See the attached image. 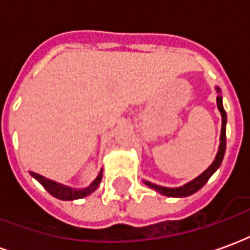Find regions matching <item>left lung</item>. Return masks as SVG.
I'll return each mask as SVG.
<instances>
[{
	"label": "left lung",
	"mask_w": 250,
	"mask_h": 250,
	"mask_svg": "<svg viewBox=\"0 0 250 250\" xmlns=\"http://www.w3.org/2000/svg\"><path fill=\"white\" fill-rule=\"evenodd\" d=\"M215 91L218 93V96H217V107H218L221 118H222V125H221L220 146H218V151H217V155H215L213 163L205 170L204 173L199 174L197 178L191 179L190 182L182 185V186H179V188H166V186H159V185L152 184V182H148V181H143L148 188H154L155 191L161 193L162 195H166V197H175V198L188 197V195H191V194H194L195 191H198L199 188H202V186L209 181L210 177L218 170V167L221 166V163H222V159H224V155H225L226 150V112L225 109H224V105H222L221 89L218 87H215Z\"/></svg>",
	"instance_id": "1"
}]
</instances>
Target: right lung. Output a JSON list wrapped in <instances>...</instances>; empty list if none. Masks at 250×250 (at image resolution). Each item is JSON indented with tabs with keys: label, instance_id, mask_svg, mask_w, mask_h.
<instances>
[{
	"label": "right lung",
	"instance_id": "right-lung-1",
	"mask_svg": "<svg viewBox=\"0 0 250 250\" xmlns=\"http://www.w3.org/2000/svg\"><path fill=\"white\" fill-rule=\"evenodd\" d=\"M29 173L36 181H39V182L42 185V188H45L48 193L51 194V195H53V197H56V198L62 199V201H73V199H80L84 198V197H87V195L92 194L93 191L99 188L100 181L103 178V170H100L98 174V177L93 179L92 182L88 185L87 188H71V186H66V185L59 184L56 181H52V179L49 178H45L44 175L35 173V171H29Z\"/></svg>",
	"mask_w": 250,
	"mask_h": 250
}]
</instances>
